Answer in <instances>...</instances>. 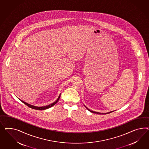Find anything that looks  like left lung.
Wrapping results in <instances>:
<instances>
[{
    "label": "left lung",
    "instance_id": "left-lung-1",
    "mask_svg": "<svg viewBox=\"0 0 149 149\" xmlns=\"http://www.w3.org/2000/svg\"><path fill=\"white\" fill-rule=\"evenodd\" d=\"M87 108V107H86ZM87 109L88 110V111H89L91 112H92V113H97V114H107V113H111L112 112H113V111H112V112H110L109 113H99V112H94V111H91L90 109Z\"/></svg>",
    "mask_w": 149,
    "mask_h": 149
}]
</instances>
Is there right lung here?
<instances>
[{"instance_id": "right-lung-1", "label": "right lung", "mask_w": 149, "mask_h": 149, "mask_svg": "<svg viewBox=\"0 0 149 149\" xmlns=\"http://www.w3.org/2000/svg\"><path fill=\"white\" fill-rule=\"evenodd\" d=\"M60 97V95H59V97H58V99H57L56 101H55L54 102H53V103L52 104L48 105V106H42V107H37V106H32V105H29L28 104H27V103H26V102H24L23 101L21 100V101H22V102H23L24 104L27 105V106H28L29 107H30V108H31V109H37V110H44V109H49V108H50V107H51L53 106L54 105H55V104H56L57 102H58V101L59 100Z\"/></svg>"}]
</instances>
